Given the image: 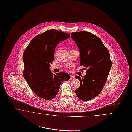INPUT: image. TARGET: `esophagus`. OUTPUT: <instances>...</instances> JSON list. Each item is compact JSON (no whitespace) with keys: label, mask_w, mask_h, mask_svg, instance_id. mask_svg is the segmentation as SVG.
<instances>
[{"label":"esophagus","mask_w":132,"mask_h":132,"mask_svg":"<svg viewBox=\"0 0 132 132\" xmlns=\"http://www.w3.org/2000/svg\"><path fill=\"white\" fill-rule=\"evenodd\" d=\"M75 78V77L73 75H70V79H73Z\"/></svg>","instance_id":"34e87169"}]
</instances>
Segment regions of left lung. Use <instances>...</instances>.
Returning a JSON list of instances; mask_svg holds the SVG:
<instances>
[{
  "label": "left lung",
  "instance_id": "1",
  "mask_svg": "<svg viewBox=\"0 0 132 132\" xmlns=\"http://www.w3.org/2000/svg\"><path fill=\"white\" fill-rule=\"evenodd\" d=\"M71 37L79 49L80 65L86 69L85 76L75 77L80 82L75 92L80 100L89 101L96 97L105 85L112 66L109 52L102 40L92 33L72 32Z\"/></svg>",
  "mask_w": 132,
  "mask_h": 132
}]
</instances>
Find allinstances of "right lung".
Returning <instances> with one entry per match:
<instances>
[{
  "label": "right lung",
  "instance_id": "1",
  "mask_svg": "<svg viewBox=\"0 0 132 132\" xmlns=\"http://www.w3.org/2000/svg\"><path fill=\"white\" fill-rule=\"evenodd\" d=\"M70 36V34L56 29L47 30L35 37L24 52L23 77L33 92L41 98L53 99L62 82L70 79L68 73L53 74L50 70L57 45Z\"/></svg>",
  "mask_w": 132,
  "mask_h": 132
}]
</instances>
